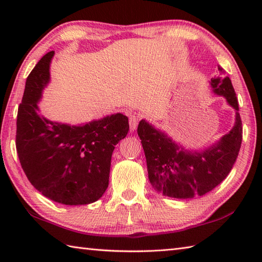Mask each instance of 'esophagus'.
I'll use <instances>...</instances> for the list:
<instances>
[{
	"mask_svg": "<svg viewBox=\"0 0 262 262\" xmlns=\"http://www.w3.org/2000/svg\"><path fill=\"white\" fill-rule=\"evenodd\" d=\"M138 121H140V117L136 115H132L129 117V126H130V130L134 132L136 129V127L138 125Z\"/></svg>",
	"mask_w": 262,
	"mask_h": 262,
	"instance_id": "34e87169",
	"label": "esophagus"
}]
</instances>
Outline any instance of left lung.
I'll return each mask as SVG.
<instances>
[{"label":"left lung","mask_w":262,"mask_h":262,"mask_svg":"<svg viewBox=\"0 0 262 262\" xmlns=\"http://www.w3.org/2000/svg\"><path fill=\"white\" fill-rule=\"evenodd\" d=\"M219 71L225 73L220 65ZM210 84L216 94L223 96L236 110V118L229 134L205 151L180 149L164 133L145 120L138 124L149 182L163 196L178 199L204 196L225 179L235 163L242 143V121L234 88L229 76L213 77Z\"/></svg>","instance_id":"left-lung-1"}]
</instances>
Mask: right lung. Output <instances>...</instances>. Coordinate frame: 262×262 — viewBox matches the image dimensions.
I'll return each instance as SVG.
<instances>
[{
  "mask_svg": "<svg viewBox=\"0 0 262 262\" xmlns=\"http://www.w3.org/2000/svg\"><path fill=\"white\" fill-rule=\"evenodd\" d=\"M47 53L28 75L16 117V153L39 192L64 205H86L102 197L109 185L111 155L129 124L122 114L83 126L58 124L39 116L37 102L49 82Z\"/></svg>",
  "mask_w": 262,
  "mask_h": 262,
  "instance_id": "right-lung-1",
  "label": "right lung"
}]
</instances>
